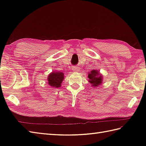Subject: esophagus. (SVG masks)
<instances>
[{
	"label": "esophagus",
	"mask_w": 146,
	"mask_h": 146,
	"mask_svg": "<svg viewBox=\"0 0 146 146\" xmlns=\"http://www.w3.org/2000/svg\"><path fill=\"white\" fill-rule=\"evenodd\" d=\"M72 70H73L74 72H78V71H80V69L78 67H76V66H73L72 68Z\"/></svg>",
	"instance_id": "esophagus-1"
}]
</instances>
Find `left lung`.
Segmentation results:
<instances>
[{"mask_svg": "<svg viewBox=\"0 0 146 146\" xmlns=\"http://www.w3.org/2000/svg\"><path fill=\"white\" fill-rule=\"evenodd\" d=\"M88 81L91 83L92 86L97 87L102 83V76L97 70H94L88 73Z\"/></svg>", "mask_w": 146, "mask_h": 146, "instance_id": "left-lung-1", "label": "left lung"}]
</instances>
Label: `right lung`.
Wrapping results in <instances>:
<instances>
[{
	"label": "right lung",
	"instance_id": "1",
	"mask_svg": "<svg viewBox=\"0 0 146 146\" xmlns=\"http://www.w3.org/2000/svg\"><path fill=\"white\" fill-rule=\"evenodd\" d=\"M64 79V73L60 71H53L48 75V83L52 87H60Z\"/></svg>",
	"mask_w": 146,
	"mask_h": 146
}]
</instances>
